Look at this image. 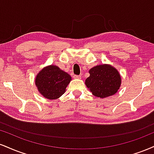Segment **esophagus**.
Listing matches in <instances>:
<instances>
[{"mask_svg":"<svg viewBox=\"0 0 154 154\" xmlns=\"http://www.w3.org/2000/svg\"><path fill=\"white\" fill-rule=\"evenodd\" d=\"M73 77L75 79H80L81 78V76L80 75H73Z\"/></svg>","mask_w":154,"mask_h":154,"instance_id":"1","label":"esophagus"}]
</instances>
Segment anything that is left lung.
I'll return each mask as SVG.
<instances>
[{"instance_id":"left-lung-1","label":"left lung","mask_w":154,"mask_h":154,"mask_svg":"<svg viewBox=\"0 0 154 154\" xmlns=\"http://www.w3.org/2000/svg\"><path fill=\"white\" fill-rule=\"evenodd\" d=\"M90 77L85 85L92 95L98 97H106L116 94L121 83L117 69L107 64L98 65L90 69Z\"/></svg>"}]
</instances>
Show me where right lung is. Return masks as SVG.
Returning a JSON list of instances; mask_svg holds the SVG:
<instances>
[{
    "label": "right lung",
    "instance_id": "1",
    "mask_svg": "<svg viewBox=\"0 0 154 154\" xmlns=\"http://www.w3.org/2000/svg\"><path fill=\"white\" fill-rule=\"evenodd\" d=\"M71 81L69 74L62 71L58 66L50 65L38 74L35 83L38 91L44 97L54 100L62 96Z\"/></svg>",
    "mask_w": 154,
    "mask_h": 154
}]
</instances>
